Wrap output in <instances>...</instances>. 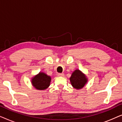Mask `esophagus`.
<instances>
[{"label":"esophagus","instance_id":"obj_1","mask_svg":"<svg viewBox=\"0 0 122 122\" xmlns=\"http://www.w3.org/2000/svg\"><path fill=\"white\" fill-rule=\"evenodd\" d=\"M58 76H64V74H63V73H58Z\"/></svg>","mask_w":122,"mask_h":122}]
</instances>
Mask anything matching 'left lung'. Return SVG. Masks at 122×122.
I'll list each match as a JSON object with an SVG mask.
<instances>
[{"label":"left lung","instance_id":"obj_1","mask_svg":"<svg viewBox=\"0 0 122 122\" xmlns=\"http://www.w3.org/2000/svg\"><path fill=\"white\" fill-rule=\"evenodd\" d=\"M71 86L76 89H81L84 87L88 81V79L84 73L79 69H76L71 74L70 78Z\"/></svg>","mask_w":122,"mask_h":122}]
</instances>
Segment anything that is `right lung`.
Here are the masks:
<instances>
[{
	"instance_id": "right-lung-1",
	"label": "right lung",
	"mask_w": 122,
	"mask_h": 122,
	"mask_svg": "<svg viewBox=\"0 0 122 122\" xmlns=\"http://www.w3.org/2000/svg\"><path fill=\"white\" fill-rule=\"evenodd\" d=\"M31 84L38 90H44L49 87L51 81V77L46 73L39 72L31 79Z\"/></svg>"
}]
</instances>
